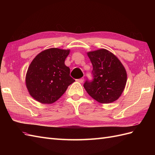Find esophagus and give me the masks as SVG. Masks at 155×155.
Returning a JSON list of instances; mask_svg holds the SVG:
<instances>
[{
  "label": "esophagus",
  "instance_id": "obj_1",
  "mask_svg": "<svg viewBox=\"0 0 155 155\" xmlns=\"http://www.w3.org/2000/svg\"><path fill=\"white\" fill-rule=\"evenodd\" d=\"M84 81V78H80V79H76V81L77 82H79V83H82Z\"/></svg>",
  "mask_w": 155,
  "mask_h": 155
}]
</instances>
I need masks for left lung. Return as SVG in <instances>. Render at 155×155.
<instances>
[{"instance_id": "8db88e82", "label": "left lung", "mask_w": 155, "mask_h": 155, "mask_svg": "<svg viewBox=\"0 0 155 155\" xmlns=\"http://www.w3.org/2000/svg\"><path fill=\"white\" fill-rule=\"evenodd\" d=\"M92 64L93 81H86L84 88L101 104L114 102L120 97L127 83L125 67L116 56L102 48L87 52Z\"/></svg>"}]
</instances>
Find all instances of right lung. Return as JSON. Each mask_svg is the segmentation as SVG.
<instances>
[{"mask_svg": "<svg viewBox=\"0 0 155 155\" xmlns=\"http://www.w3.org/2000/svg\"><path fill=\"white\" fill-rule=\"evenodd\" d=\"M69 54L70 50L51 48L42 51L33 59L26 74V85L36 101L53 104L75 81L64 64Z\"/></svg>", "mask_w": 155, "mask_h": 155, "instance_id": "add662e5", "label": "right lung"}]
</instances>
